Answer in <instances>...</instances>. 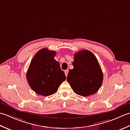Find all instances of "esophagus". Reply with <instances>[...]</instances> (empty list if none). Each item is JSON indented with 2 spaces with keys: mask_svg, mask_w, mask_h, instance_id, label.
I'll return each instance as SVG.
<instances>
[{
  "mask_svg": "<svg viewBox=\"0 0 130 130\" xmlns=\"http://www.w3.org/2000/svg\"><path fill=\"white\" fill-rule=\"evenodd\" d=\"M64 73H65V75H66V76L67 77V75H68V70H65L64 71Z\"/></svg>",
  "mask_w": 130,
  "mask_h": 130,
  "instance_id": "obj_1",
  "label": "esophagus"
}]
</instances>
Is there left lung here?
<instances>
[{"instance_id":"obj_1","label":"left lung","mask_w":130,"mask_h":130,"mask_svg":"<svg viewBox=\"0 0 130 130\" xmlns=\"http://www.w3.org/2000/svg\"><path fill=\"white\" fill-rule=\"evenodd\" d=\"M73 68L69 71L67 80L73 91L83 96L93 95L98 91L103 81V75L98 60L87 50L75 54Z\"/></svg>"}]
</instances>
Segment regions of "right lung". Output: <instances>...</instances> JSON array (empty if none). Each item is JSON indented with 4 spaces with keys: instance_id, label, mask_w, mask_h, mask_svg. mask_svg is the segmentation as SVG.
I'll return each instance as SVG.
<instances>
[{
    "instance_id": "right-lung-1",
    "label": "right lung",
    "mask_w": 130,
    "mask_h": 130,
    "mask_svg": "<svg viewBox=\"0 0 130 130\" xmlns=\"http://www.w3.org/2000/svg\"><path fill=\"white\" fill-rule=\"evenodd\" d=\"M56 52L47 48L40 50L34 55L26 73L31 88L36 94L49 96L55 93L66 79L59 63L54 59Z\"/></svg>"
}]
</instances>
